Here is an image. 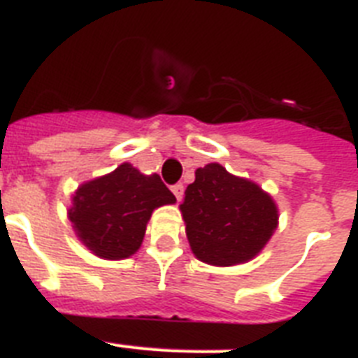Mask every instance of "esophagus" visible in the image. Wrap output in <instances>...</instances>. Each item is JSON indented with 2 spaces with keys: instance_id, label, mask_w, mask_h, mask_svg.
Wrapping results in <instances>:
<instances>
[{
  "instance_id": "obj_1",
  "label": "esophagus",
  "mask_w": 358,
  "mask_h": 358,
  "mask_svg": "<svg viewBox=\"0 0 358 358\" xmlns=\"http://www.w3.org/2000/svg\"><path fill=\"white\" fill-rule=\"evenodd\" d=\"M172 192H173V196L177 197V201H181L182 194H185V186H182L181 182H177V185L172 186Z\"/></svg>"
}]
</instances>
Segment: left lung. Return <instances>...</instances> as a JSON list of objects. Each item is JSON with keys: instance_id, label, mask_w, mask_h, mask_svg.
I'll use <instances>...</instances> for the list:
<instances>
[{"instance_id": "8db88e82", "label": "left lung", "mask_w": 358, "mask_h": 358, "mask_svg": "<svg viewBox=\"0 0 358 358\" xmlns=\"http://www.w3.org/2000/svg\"><path fill=\"white\" fill-rule=\"evenodd\" d=\"M181 212L194 254L220 267L254 258L278 223L271 196L258 185L230 176L217 162L197 168Z\"/></svg>"}]
</instances>
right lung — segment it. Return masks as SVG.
Instances as JSON below:
<instances>
[{
	"label": "right lung",
	"mask_w": 358,
	"mask_h": 358,
	"mask_svg": "<svg viewBox=\"0 0 358 358\" xmlns=\"http://www.w3.org/2000/svg\"><path fill=\"white\" fill-rule=\"evenodd\" d=\"M172 203L176 196L157 173L143 176L124 162L115 172L80 186L69 217L78 238L96 256L122 259L138 250L152 212Z\"/></svg>",
	"instance_id": "obj_1"
}]
</instances>
